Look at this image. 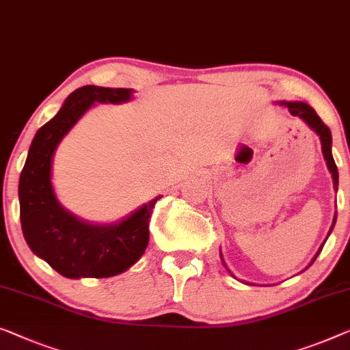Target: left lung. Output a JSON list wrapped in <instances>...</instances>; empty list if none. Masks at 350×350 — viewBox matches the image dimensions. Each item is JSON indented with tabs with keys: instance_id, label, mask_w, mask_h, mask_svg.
<instances>
[{
	"instance_id": "left-lung-1",
	"label": "left lung",
	"mask_w": 350,
	"mask_h": 350,
	"mask_svg": "<svg viewBox=\"0 0 350 350\" xmlns=\"http://www.w3.org/2000/svg\"><path fill=\"white\" fill-rule=\"evenodd\" d=\"M282 104L287 105L288 112H291L293 116H298V118L305 120L306 123L310 124V128L314 131V133H316L319 137H321L323 158H325V161H327L328 170L332 172L335 189H338V167L335 164V159H333V156H332V133H330V129H328V126L321 120V116L316 113V110L310 107V105L305 104V103H282ZM335 222H336V215H335V217H333V224H332L330 232L333 230V227H335ZM323 245H325V241H323L322 246L319 247L317 254L314 256V259L311 260V263L317 259L319 252L322 251ZM221 259H222V257H221ZM222 262H224V260H222ZM311 263H310V265H311ZM310 265H308V267H310Z\"/></svg>"
}]
</instances>
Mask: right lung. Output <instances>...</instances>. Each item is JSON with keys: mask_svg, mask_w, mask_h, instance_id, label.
I'll return each instance as SVG.
<instances>
[{"mask_svg": "<svg viewBox=\"0 0 350 350\" xmlns=\"http://www.w3.org/2000/svg\"><path fill=\"white\" fill-rule=\"evenodd\" d=\"M131 94L128 88H77L29 146L18 183L23 237L34 254L66 278L115 276L134 265L148 246L150 217L161 196L120 224L91 226L58 204L50 181L55 150L80 116L94 103L120 104Z\"/></svg>", "mask_w": 350, "mask_h": 350, "instance_id": "add662e5", "label": "right lung"}]
</instances>
